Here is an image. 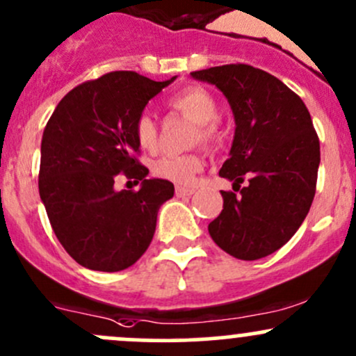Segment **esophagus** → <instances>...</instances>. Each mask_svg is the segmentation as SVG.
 I'll return each mask as SVG.
<instances>
[{
  "label": "esophagus",
  "mask_w": 356,
  "mask_h": 356,
  "mask_svg": "<svg viewBox=\"0 0 356 356\" xmlns=\"http://www.w3.org/2000/svg\"><path fill=\"white\" fill-rule=\"evenodd\" d=\"M175 193H177V197H190V195L193 193V188H186V186H177L175 188Z\"/></svg>",
  "instance_id": "obj_1"
}]
</instances>
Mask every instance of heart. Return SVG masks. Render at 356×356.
I'll return each mask as SVG.
<instances>
[{
    "label": "heart",
    "instance_id": "b5f03b06",
    "mask_svg": "<svg viewBox=\"0 0 356 356\" xmlns=\"http://www.w3.org/2000/svg\"><path fill=\"white\" fill-rule=\"evenodd\" d=\"M168 108L195 122L197 131L193 132V144H202V146L213 149L222 143V127L217 118L219 105L209 90L202 86L185 88L168 100ZM134 137H136L137 146L143 151H156L159 132L154 118L149 113L137 117L134 124ZM202 168H204V159L192 152V154L163 156L152 163L151 171L158 178L178 183V185H190L195 175L200 173Z\"/></svg>",
    "mask_w": 356,
    "mask_h": 356
}]
</instances>
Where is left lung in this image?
I'll list each match as a JSON object with an SVG mask.
<instances>
[{
  "label": "left lung",
  "instance_id": "8db88e82",
  "mask_svg": "<svg viewBox=\"0 0 356 356\" xmlns=\"http://www.w3.org/2000/svg\"><path fill=\"white\" fill-rule=\"evenodd\" d=\"M192 76L222 91L236 120L231 158L219 171L234 192H220L210 238L238 259L265 258L296 234L314 200L321 151L311 113L280 79L248 64Z\"/></svg>",
  "mask_w": 356,
  "mask_h": 356
}]
</instances>
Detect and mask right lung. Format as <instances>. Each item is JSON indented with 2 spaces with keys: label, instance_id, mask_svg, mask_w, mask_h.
<instances>
[{
  "label": "right lung",
  "instance_id": "obj_1",
  "mask_svg": "<svg viewBox=\"0 0 356 356\" xmlns=\"http://www.w3.org/2000/svg\"><path fill=\"white\" fill-rule=\"evenodd\" d=\"M175 78L152 81L134 71L108 72L72 88L45 125L39 193L59 243L85 268L125 270L151 244L158 210L175 186L146 178L134 124ZM118 176L140 182V192L117 193Z\"/></svg>",
  "mask_w": 356,
  "mask_h": 356
}]
</instances>
